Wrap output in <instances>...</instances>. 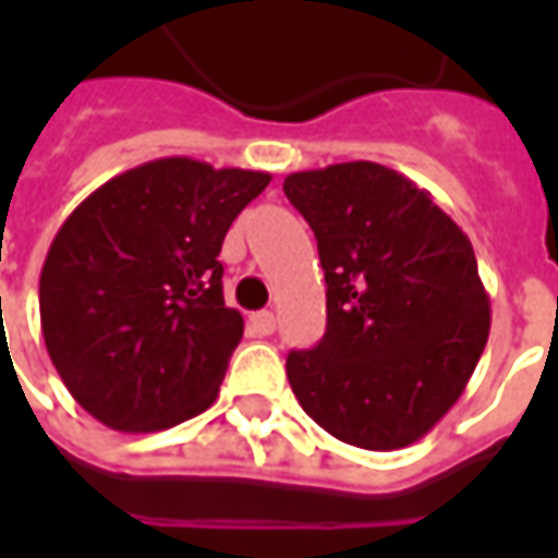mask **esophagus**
Returning a JSON list of instances; mask_svg holds the SVG:
<instances>
[{"mask_svg": "<svg viewBox=\"0 0 558 558\" xmlns=\"http://www.w3.org/2000/svg\"><path fill=\"white\" fill-rule=\"evenodd\" d=\"M251 331H254L256 338H268L271 331H275V314L271 311H259V314L251 316Z\"/></svg>", "mask_w": 558, "mask_h": 558, "instance_id": "obj_1", "label": "esophagus"}]
</instances>
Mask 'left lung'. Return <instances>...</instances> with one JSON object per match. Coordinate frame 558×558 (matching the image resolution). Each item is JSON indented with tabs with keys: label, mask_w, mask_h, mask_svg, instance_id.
I'll use <instances>...</instances> for the list:
<instances>
[{
	"label": "left lung",
	"mask_w": 558,
	"mask_h": 558,
	"mask_svg": "<svg viewBox=\"0 0 558 558\" xmlns=\"http://www.w3.org/2000/svg\"><path fill=\"white\" fill-rule=\"evenodd\" d=\"M283 194L326 271V335L287 355L292 391L340 442L407 448L454 407L490 335L466 232L374 160L292 172Z\"/></svg>",
	"instance_id": "left-lung-1"
}]
</instances>
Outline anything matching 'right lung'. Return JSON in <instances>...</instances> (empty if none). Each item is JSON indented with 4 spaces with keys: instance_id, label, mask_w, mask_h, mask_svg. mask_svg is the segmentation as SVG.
Masks as SVG:
<instances>
[{
    "instance_id": "1",
    "label": "right lung",
    "mask_w": 558,
    "mask_h": 558,
    "mask_svg": "<svg viewBox=\"0 0 558 558\" xmlns=\"http://www.w3.org/2000/svg\"><path fill=\"white\" fill-rule=\"evenodd\" d=\"M268 182V172L160 158L68 215L41 268V331L92 418L151 433L215 403L244 331L223 304L220 244Z\"/></svg>"
}]
</instances>
